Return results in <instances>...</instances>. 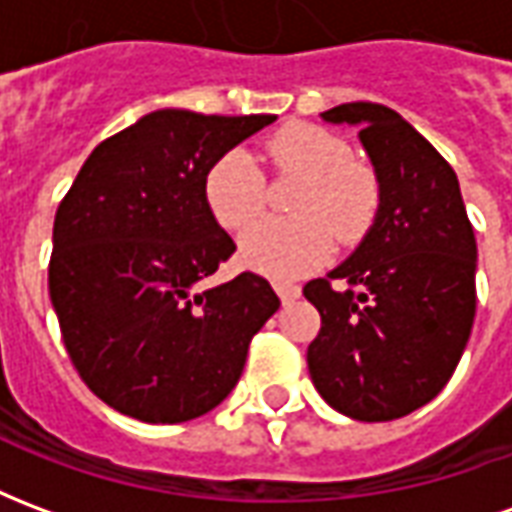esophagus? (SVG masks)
Wrapping results in <instances>:
<instances>
[{"label": "esophagus", "instance_id": "esophagus-1", "mask_svg": "<svg viewBox=\"0 0 512 512\" xmlns=\"http://www.w3.org/2000/svg\"><path fill=\"white\" fill-rule=\"evenodd\" d=\"M274 288H277L282 304H290V301H296L301 296L299 285H296V282H288V279H277V282H274Z\"/></svg>", "mask_w": 512, "mask_h": 512}]
</instances>
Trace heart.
<instances>
[{
    "instance_id": "1",
    "label": "heart",
    "mask_w": 512,
    "mask_h": 512,
    "mask_svg": "<svg viewBox=\"0 0 512 512\" xmlns=\"http://www.w3.org/2000/svg\"><path fill=\"white\" fill-rule=\"evenodd\" d=\"M263 158L277 172L304 175L290 202L293 219H263L266 175L252 153L227 150L205 175V200L227 230H244L241 257L271 277H293L318 266L332 252L334 235L343 246L359 244L376 222L381 183L373 169L351 158L343 136L321 126L293 123L263 145Z\"/></svg>"
}]
</instances>
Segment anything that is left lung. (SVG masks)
Instances as JSON below:
<instances>
[{
	"instance_id": "8db88e82",
	"label": "left lung",
	"mask_w": 512,
	"mask_h": 512,
	"mask_svg": "<svg viewBox=\"0 0 512 512\" xmlns=\"http://www.w3.org/2000/svg\"><path fill=\"white\" fill-rule=\"evenodd\" d=\"M359 126L381 208L354 255L304 285L321 312L307 367L345 417L389 422L439 395L474 323L477 241L455 169L395 109L370 101L323 112Z\"/></svg>"
}]
</instances>
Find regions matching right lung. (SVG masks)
I'll return each mask as SVG.
<instances>
[{
	"instance_id": "right-lung-1",
	"label": "right lung",
	"mask_w": 512,
	"mask_h": 512,
	"mask_svg": "<svg viewBox=\"0 0 512 512\" xmlns=\"http://www.w3.org/2000/svg\"><path fill=\"white\" fill-rule=\"evenodd\" d=\"M274 120L150 112L95 147L62 197L51 304L76 373L120 414L175 425L219 406L279 310L252 271L205 288L235 252L208 208L205 175Z\"/></svg>"
}]
</instances>
